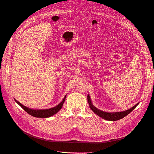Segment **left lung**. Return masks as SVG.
<instances>
[{"label": "left lung", "instance_id": "1", "mask_svg": "<svg viewBox=\"0 0 154 154\" xmlns=\"http://www.w3.org/2000/svg\"><path fill=\"white\" fill-rule=\"evenodd\" d=\"M87 100L88 102V104H89L90 106V108L91 109V110L94 112L95 114H96L97 116H100L101 118H103L104 119L106 120H108V121H116V120H119L122 119L123 118L125 117L126 116H127L129 113L131 112L136 108L137 106V105L139 104H136L135 106H132L131 109H130L127 110H125L123 112H105L103 111H101L99 109H97V108L94 106H93L92 104V102L90 98V96L89 95L87 96Z\"/></svg>", "mask_w": 154, "mask_h": 154}]
</instances>
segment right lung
<instances>
[{"instance_id": "add662e5", "label": "right lung", "mask_w": 154, "mask_h": 154, "mask_svg": "<svg viewBox=\"0 0 154 154\" xmlns=\"http://www.w3.org/2000/svg\"><path fill=\"white\" fill-rule=\"evenodd\" d=\"M66 96H65V97L63 98V100H62V101L60 104H58L57 106L53 107V108L49 109H44V110L31 109L27 108V107L25 106L24 105H22L20 103H19L18 101H17L16 100H15L17 103L22 107L23 109H24L26 112H27L29 114H30L31 116H34V117H36V118H44L51 117V116H52L53 115L55 114L56 113H57L58 112L62 109L64 101H65V100H66Z\"/></svg>"}]
</instances>
